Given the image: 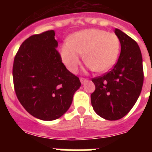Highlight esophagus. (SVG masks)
I'll return each instance as SVG.
<instances>
[{"label":"esophagus","mask_w":152,"mask_h":152,"mask_svg":"<svg viewBox=\"0 0 152 152\" xmlns=\"http://www.w3.org/2000/svg\"><path fill=\"white\" fill-rule=\"evenodd\" d=\"M87 80H87V79H85V78H84V77H80V81L82 84H84V83L87 82Z\"/></svg>","instance_id":"esophagus-1"}]
</instances>
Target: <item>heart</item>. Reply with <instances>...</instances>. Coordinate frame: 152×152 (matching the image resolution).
Instances as JSON below:
<instances>
[{
  "label": "heart",
  "instance_id": "heart-1",
  "mask_svg": "<svg viewBox=\"0 0 152 152\" xmlns=\"http://www.w3.org/2000/svg\"><path fill=\"white\" fill-rule=\"evenodd\" d=\"M119 39L116 34L100 29H87L75 33L60 48L61 61L71 72L77 71L84 53L87 66L103 73L116 62Z\"/></svg>",
  "mask_w": 152,
  "mask_h": 152
}]
</instances>
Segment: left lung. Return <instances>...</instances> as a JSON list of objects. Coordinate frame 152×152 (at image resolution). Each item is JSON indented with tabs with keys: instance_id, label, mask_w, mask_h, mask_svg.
Here are the masks:
<instances>
[{
	"instance_id": "left-lung-1",
	"label": "left lung",
	"mask_w": 152,
	"mask_h": 152,
	"mask_svg": "<svg viewBox=\"0 0 152 152\" xmlns=\"http://www.w3.org/2000/svg\"><path fill=\"white\" fill-rule=\"evenodd\" d=\"M121 45L119 59L110 72L92 79L96 89L91 95L97 115L107 120H117L128 113L142 91L144 74L141 50L136 42L115 29Z\"/></svg>"
}]
</instances>
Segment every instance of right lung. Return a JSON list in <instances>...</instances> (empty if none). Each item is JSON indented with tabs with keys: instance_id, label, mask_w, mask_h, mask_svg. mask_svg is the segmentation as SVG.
Masks as SVG:
<instances>
[{
	"instance_id": "add662e5",
	"label": "right lung",
	"mask_w": 152,
	"mask_h": 152,
	"mask_svg": "<svg viewBox=\"0 0 152 152\" xmlns=\"http://www.w3.org/2000/svg\"><path fill=\"white\" fill-rule=\"evenodd\" d=\"M57 47L54 30L33 35L23 42L13 61L19 101L29 114L45 121L63 116L80 87L78 77L61 62Z\"/></svg>"
}]
</instances>
